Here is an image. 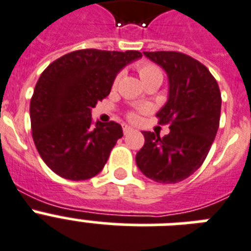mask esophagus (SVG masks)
Instances as JSON below:
<instances>
[{
    "label": "esophagus",
    "instance_id": "1",
    "mask_svg": "<svg viewBox=\"0 0 251 251\" xmlns=\"http://www.w3.org/2000/svg\"><path fill=\"white\" fill-rule=\"evenodd\" d=\"M122 130H124V134H125V135H126V134H130V132H131L134 129H132V127H130V126L125 125V126H124V127H122Z\"/></svg>",
    "mask_w": 251,
    "mask_h": 251
}]
</instances>
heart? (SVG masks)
<instances>
[{"label":"heart","instance_id":"1","mask_svg":"<svg viewBox=\"0 0 251 251\" xmlns=\"http://www.w3.org/2000/svg\"><path fill=\"white\" fill-rule=\"evenodd\" d=\"M138 72H139L140 77L143 79V82H147V81H150V79H154V78H160L162 79V73H161V69L158 68L157 66H154L153 63L150 62H142L138 64ZM122 72H119L116 75L115 81H113V85H117L120 82V79H121ZM129 119L132 120V121H135L138 119V115H136L135 112H130L129 113Z\"/></svg>","mask_w":251,"mask_h":251}]
</instances>
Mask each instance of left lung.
Masks as SVG:
<instances>
[{"label":"left lung","instance_id":"1","mask_svg":"<svg viewBox=\"0 0 251 251\" xmlns=\"http://www.w3.org/2000/svg\"><path fill=\"white\" fill-rule=\"evenodd\" d=\"M166 71L169 99L157 112L160 124L170 132L143 131L144 146L136 165L147 178L158 183H178L202 165L217 135L222 97L217 79L202 63L179 51H144Z\"/></svg>","mask_w":251,"mask_h":251}]
</instances>
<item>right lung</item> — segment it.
I'll return each mask as SVG.
<instances>
[{"label":"right lung","instance_id":"add662e5","mask_svg":"<svg viewBox=\"0 0 251 251\" xmlns=\"http://www.w3.org/2000/svg\"><path fill=\"white\" fill-rule=\"evenodd\" d=\"M142 52L83 49L63 55L45 69L30 99L34 146L55 174L86 180L101 172L121 138L115 121L94 124L91 108L111 93L116 75Z\"/></svg>","mask_w":251,"mask_h":251}]
</instances>
